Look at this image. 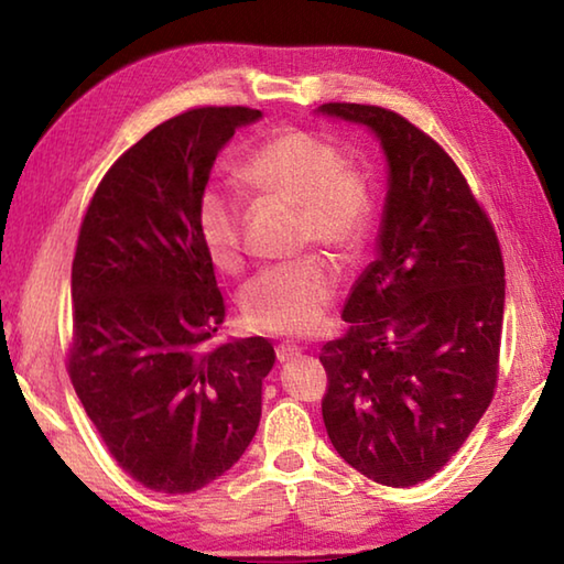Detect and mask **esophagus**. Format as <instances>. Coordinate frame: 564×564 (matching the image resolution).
<instances>
[{"mask_svg": "<svg viewBox=\"0 0 564 564\" xmlns=\"http://www.w3.org/2000/svg\"><path fill=\"white\" fill-rule=\"evenodd\" d=\"M299 356H301V348L295 346V343H281V346L275 348V358H279L281 362H289Z\"/></svg>", "mask_w": 564, "mask_h": 564, "instance_id": "esophagus-1", "label": "esophagus"}]
</instances>
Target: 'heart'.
<instances>
[{"mask_svg": "<svg viewBox=\"0 0 564 564\" xmlns=\"http://www.w3.org/2000/svg\"><path fill=\"white\" fill-rule=\"evenodd\" d=\"M241 178L256 196L301 208L303 243H318L340 261L358 259L373 226V191L328 139L301 129L273 133L243 161ZM196 228L218 269H241L243 204L231 188H204ZM336 293L333 265L318 256H303L253 275L241 293V311L256 330L303 336L318 328Z\"/></svg>", "mask_w": 564, "mask_h": 564, "instance_id": "heart-1", "label": "heart"}]
</instances>
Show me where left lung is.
Wrapping results in <instances>:
<instances>
[{"mask_svg":"<svg viewBox=\"0 0 564 564\" xmlns=\"http://www.w3.org/2000/svg\"><path fill=\"white\" fill-rule=\"evenodd\" d=\"M318 113L366 127L388 164L376 261L328 340L323 423L348 465L388 488L433 477L473 433L498 383L505 265L460 169L408 119L370 104Z\"/></svg>","mask_w":564,"mask_h":564,"instance_id":"1","label":"left lung"}]
</instances>
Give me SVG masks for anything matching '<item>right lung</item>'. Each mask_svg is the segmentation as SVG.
Segmentation results:
<instances>
[{"mask_svg": "<svg viewBox=\"0 0 564 564\" xmlns=\"http://www.w3.org/2000/svg\"><path fill=\"white\" fill-rule=\"evenodd\" d=\"M259 119L204 107L159 123L107 171L82 221L72 386L121 470L156 492L202 490L231 470L261 420L273 346H208L226 303L196 228L218 151Z\"/></svg>", "mask_w": 564, "mask_h": 564, "instance_id": "obj_1", "label": "right lung"}]
</instances>
